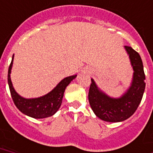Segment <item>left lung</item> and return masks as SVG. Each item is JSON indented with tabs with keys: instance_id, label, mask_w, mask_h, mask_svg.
Listing matches in <instances>:
<instances>
[{
	"instance_id": "left-lung-1",
	"label": "left lung",
	"mask_w": 153,
	"mask_h": 153,
	"mask_svg": "<svg viewBox=\"0 0 153 153\" xmlns=\"http://www.w3.org/2000/svg\"><path fill=\"white\" fill-rule=\"evenodd\" d=\"M124 49L133 70L130 87L120 97L113 98L102 91L91 79L88 94L90 105L95 115L111 123L122 122L131 117L141 102L145 89V75L140 56L130 46L125 45Z\"/></svg>"
}]
</instances>
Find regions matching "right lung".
I'll return each instance as SVG.
<instances>
[{"label":"right lung","instance_id":"obj_1","mask_svg":"<svg viewBox=\"0 0 153 153\" xmlns=\"http://www.w3.org/2000/svg\"><path fill=\"white\" fill-rule=\"evenodd\" d=\"M13 57L14 54L13 55L12 62L8 71V84L11 93L12 99L13 100L16 107L21 112L34 119L47 118L54 115L61 107L64 92L66 87L71 83L73 79L76 78L77 74L64 78L51 91L47 93L46 95L38 98L26 99L21 96L15 91L12 83L10 74L13 67Z\"/></svg>","mask_w":153,"mask_h":153}]
</instances>
